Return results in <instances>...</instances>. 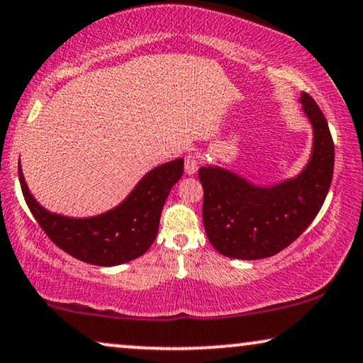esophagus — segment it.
<instances>
[{"mask_svg":"<svg viewBox=\"0 0 363 363\" xmlns=\"http://www.w3.org/2000/svg\"><path fill=\"white\" fill-rule=\"evenodd\" d=\"M198 165H200V158L195 153H190V155L185 157V172L188 175H193L198 170Z\"/></svg>","mask_w":363,"mask_h":363,"instance_id":"obj_1","label":"esophagus"}]
</instances>
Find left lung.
Here are the masks:
<instances>
[{
  "label": "left lung",
  "instance_id": "obj_1",
  "mask_svg": "<svg viewBox=\"0 0 363 363\" xmlns=\"http://www.w3.org/2000/svg\"><path fill=\"white\" fill-rule=\"evenodd\" d=\"M302 108L314 128L307 167L292 180L262 188L220 167H201L203 225L213 247L236 259L274 256L296 241L324 205L334 175V140L307 92Z\"/></svg>",
  "mask_w": 363,
  "mask_h": 363
}]
</instances>
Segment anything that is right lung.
Segmentation results:
<instances>
[{
	"instance_id": "1",
	"label": "right lung",
	"mask_w": 363,
	"mask_h": 363,
	"mask_svg": "<svg viewBox=\"0 0 363 363\" xmlns=\"http://www.w3.org/2000/svg\"><path fill=\"white\" fill-rule=\"evenodd\" d=\"M18 173L28 208L54 245L89 264L117 266L142 256L155 241L168 193L183 175V158L153 168L121 205L92 218L44 210L29 193L21 167Z\"/></svg>"
}]
</instances>
